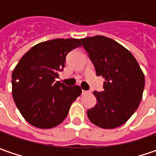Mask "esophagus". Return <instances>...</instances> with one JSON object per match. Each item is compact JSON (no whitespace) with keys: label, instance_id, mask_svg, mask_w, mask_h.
Returning <instances> with one entry per match:
<instances>
[{"label":"esophagus","instance_id":"obj_1","mask_svg":"<svg viewBox=\"0 0 156 156\" xmlns=\"http://www.w3.org/2000/svg\"><path fill=\"white\" fill-rule=\"evenodd\" d=\"M83 94H90V91H89V90H83V92H82Z\"/></svg>","mask_w":156,"mask_h":156}]
</instances>
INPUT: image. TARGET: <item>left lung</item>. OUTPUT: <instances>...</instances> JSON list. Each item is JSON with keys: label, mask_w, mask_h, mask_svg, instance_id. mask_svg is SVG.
Wrapping results in <instances>:
<instances>
[{"label": "left lung", "mask_w": 156, "mask_h": 156, "mask_svg": "<svg viewBox=\"0 0 156 156\" xmlns=\"http://www.w3.org/2000/svg\"><path fill=\"white\" fill-rule=\"evenodd\" d=\"M95 66L104 79V91H93L97 104L87 112L90 121L102 129L124 124L142 99L145 75L133 55L115 40L102 35L81 39Z\"/></svg>", "instance_id": "left-lung-1"}]
</instances>
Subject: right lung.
Returning a JSON list of instances; mask_svg holds the SVG:
<instances>
[{
    "label": "right lung",
    "instance_id": "1",
    "mask_svg": "<svg viewBox=\"0 0 156 156\" xmlns=\"http://www.w3.org/2000/svg\"><path fill=\"white\" fill-rule=\"evenodd\" d=\"M79 39L40 42L20 58L12 72V96L22 116L39 129L54 128L66 118L72 103L82 94L78 85L55 82L68 52L80 47Z\"/></svg>",
    "mask_w": 156,
    "mask_h": 156
}]
</instances>
